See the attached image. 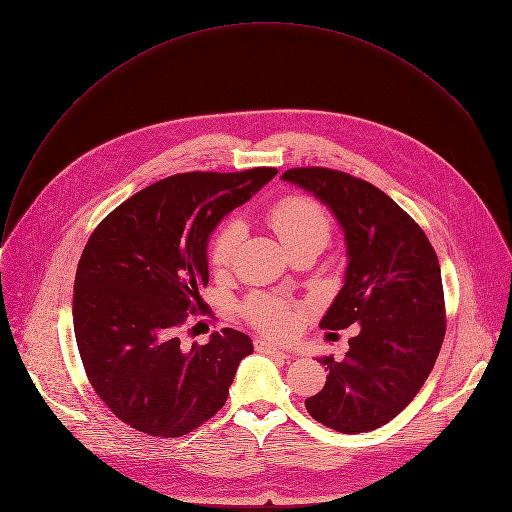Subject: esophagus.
Masks as SVG:
<instances>
[{
  "label": "esophagus",
  "instance_id": "esophagus-1",
  "mask_svg": "<svg viewBox=\"0 0 512 512\" xmlns=\"http://www.w3.org/2000/svg\"><path fill=\"white\" fill-rule=\"evenodd\" d=\"M255 350H257V352H263V354H275V356H281V358L294 356L289 350H285V348H281V346H275V344H271V342H267V340H263V338L255 340Z\"/></svg>",
  "mask_w": 512,
  "mask_h": 512
}]
</instances>
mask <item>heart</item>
<instances>
[{
    "label": "heart",
    "mask_w": 512,
    "mask_h": 512,
    "mask_svg": "<svg viewBox=\"0 0 512 512\" xmlns=\"http://www.w3.org/2000/svg\"><path fill=\"white\" fill-rule=\"evenodd\" d=\"M267 225L275 231L287 251L310 241L326 245L330 237V221L326 210L308 196H287L279 200L267 212ZM239 241V225L223 227L210 245V263L216 269L227 267ZM243 312L253 326L273 336H283L296 326L294 308L277 296L255 294L245 302Z\"/></svg>",
    "instance_id": "obj_1"
}]
</instances>
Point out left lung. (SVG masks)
I'll return each mask as SVG.
<instances>
[{
  "mask_svg": "<svg viewBox=\"0 0 512 512\" xmlns=\"http://www.w3.org/2000/svg\"><path fill=\"white\" fill-rule=\"evenodd\" d=\"M281 180L314 194L344 231V285L320 328L358 324L342 360L320 356L324 389L308 413L340 433L377 429L419 393L446 334L442 271L413 218L383 190L328 168H294Z\"/></svg>",
  "mask_w": 512,
  "mask_h": 512,
  "instance_id": "left-lung-1",
  "label": "left lung"
}]
</instances>
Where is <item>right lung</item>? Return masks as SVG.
I'll list each match as a JSON object with an SVG mask.
<instances>
[{
    "label": "right lung",
    "mask_w": 512,
    "mask_h": 512,
    "mask_svg": "<svg viewBox=\"0 0 512 512\" xmlns=\"http://www.w3.org/2000/svg\"><path fill=\"white\" fill-rule=\"evenodd\" d=\"M275 174H176L93 231L75 277V338L95 393L133 429L180 437L225 405L251 338L225 328L184 348L176 332L200 306L212 231Z\"/></svg>",
    "instance_id": "add662e5"
}]
</instances>
